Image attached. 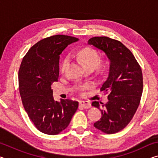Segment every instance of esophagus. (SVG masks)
<instances>
[{"instance_id":"esophagus-1","label":"esophagus","mask_w":158,"mask_h":158,"mask_svg":"<svg viewBox=\"0 0 158 158\" xmlns=\"http://www.w3.org/2000/svg\"><path fill=\"white\" fill-rule=\"evenodd\" d=\"M79 104L82 107H84L85 109H89L91 106V104H90V102L89 101H80Z\"/></svg>"}]
</instances>
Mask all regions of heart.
Returning a JSON list of instances; mask_svg holds the SVG:
<instances>
[{
	"label": "heart",
	"instance_id": "b5f03b06",
	"mask_svg": "<svg viewBox=\"0 0 158 158\" xmlns=\"http://www.w3.org/2000/svg\"><path fill=\"white\" fill-rule=\"evenodd\" d=\"M77 58L81 61L84 67H92L95 68L99 62V56L97 52L91 48L87 47L82 49L77 53ZM69 62L68 58L64 60L61 66V72L64 73Z\"/></svg>",
	"mask_w": 158,
	"mask_h": 158
}]
</instances>
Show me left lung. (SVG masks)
<instances>
[{
    "mask_svg": "<svg viewBox=\"0 0 158 158\" xmlns=\"http://www.w3.org/2000/svg\"><path fill=\"white\" fill-rule=\"evenodd\" d=\"M88 44L105 53L109 62L108 77L101 89V91L109 93L108 102L102 104V109L99 102H93L92 105L102 112V118L94 126L106 134L116 133L129 123L139 105L142 72L132 53L121 42L95 37Z\"/></svg>",
    "mask_w": 158,
    "mask_h": 158,
    "instance_id": "obj_1",
    "label": "left lung"
}]
</instances>
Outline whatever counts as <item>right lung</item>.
Returning a JSON list of instances; mask_svg holds the SVG:
<instances>
[{"mask_svg":"<svg viewBox=\"0 0 158 158\" xmlns=\"http://www.w3.org/2000/svg\"><path fill=\"white\" fill-rule=\"evenodd\" d=\"M77 37L56 35L33 45L23 57L19 70V85L23 105L37 129L54 135L68 126L79 103L55 101L52 85L59 76L60 54Z\"/></svg>","mask_w":158,"mask_h":158,"instance_id":"obj_1","label":"right lung"}]
</instances>
